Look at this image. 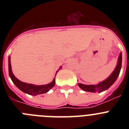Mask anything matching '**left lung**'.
I'll return each mask as SVG.
<instances>
[{
  "label": "left lung",
  "mask_w": 129,
  "mask_h": 129,
  "mask_svg": "<svg viewBox=\"0 0 129 129\" xmlns=\"http://www.w3.org/2000/svg\"><path fill=\"white\" fill-rule=\"evenodd\" d=\"M121 62H122V54H121V53H120L119 57H118V63H117L116 68L114 69L113 72L112 73L111 75L107 79L101 82V83H100L96 85H83V84H81V83H78V86L83 90L86 91V92H98V93H100V92L106 90L109 88H110L111 85H113V83L116 81V80L118 78V76L119 74V72H120L121 68Z\"/></svg>",
  "instance_id": "8db88e82"
}]
</instances>
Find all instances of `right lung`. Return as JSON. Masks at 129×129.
I'll return each mask as SVG.
<instances>
[{"instance_id":"obj_1","label":"right lung","mask_w":129,"mask_h":129,"mask_svg":"<svg viewBox=\"0 0 129 129\" xmlns=\"http://www.w3.org/2000/svg\"><path fill=\"white\" fill-rule=\"evenodd\" d=\"M61 66L60 68H59V70H60L61 68ZM8 69H9V75H10V77L11 78V79L12 80L13 83H14L15 85L17 87L20 89V90L22 91L24 93L29 94L31 95H37L39 94H44V93H46V92H48L51 88L54 86L55 83V78L53 79L51 83H48L47 85H32V84H29V83H24V82L20 81V80H19L17 78H16L15 77V76L13 75V72H12V70H11V62H10V57H8ZM57 71L56 72V74H55V76H56Z\"/></svg>"}]
</instances>
